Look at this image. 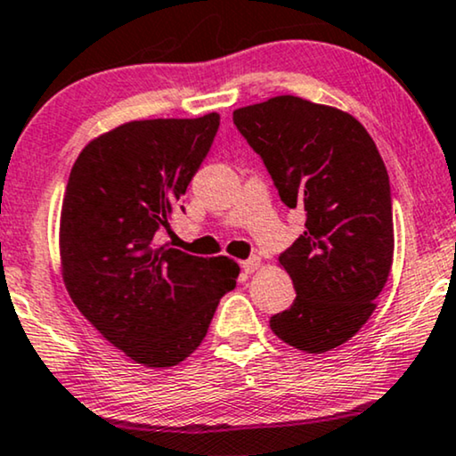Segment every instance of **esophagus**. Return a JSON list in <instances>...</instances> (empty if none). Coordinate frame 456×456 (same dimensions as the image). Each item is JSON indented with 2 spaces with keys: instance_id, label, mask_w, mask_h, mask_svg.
Returning a JSON list of instances; mask_svg holds the SVG:
<instances>
[{
  "instance_id": "esophagus-1",
  "label": "esophagus",
  "mask_w": 456,
  "mask_h": 456,
  "mask_svg": "<svg viewBox=\"0 0 456 456\" xmlns=\"http://www.w3.org/2000/svg\"><path fill=\"white\" fill-rule=\"evenodd\" d=\"M258 267H261V258H258V256H250V258H246L244 263H241V269H244L246 273H255Z\"/></svg>"
}]
</instances>
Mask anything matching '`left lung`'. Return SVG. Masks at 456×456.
<instances>
[{"mask_svg":"<svg viewBox=\"0 0 456 456\" xmlns=\"http://www.w3.org/2000/svg\"><path fill=\"white\" fill-rule=\"evenodd\" d=\"M288 208L305 210V232L280 267L295 284L290 309L269 322L307 354L347 343L377 309L394 263V215L381 153L354 115L281 94L233 111Z\"/></svg>","mask_w":456,"mask_h":456,"instance_id":"obj_1","label":"left lung"}]
</instances>
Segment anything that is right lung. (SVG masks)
I'll use <instances>...</instances> for the list:
<instances>
[{
    "label": "right lung",
    "mask_w": 456,
    "mask_h": 456,
    "mask_svg": "<svg viewBox=\"0 0 456 456\" xmlns=\"http://www.w3.org/2000/svg\"><path fill=\"white\" fill-rule=\"evenodd\" d=\"M218 113L134 119L92 138L61 210V271L82 315L136 364L187 360L233 290L240 265L158 244L215 141Z\"/></svg>",
    "instance_id": "obj_1"
}]
</instances>
